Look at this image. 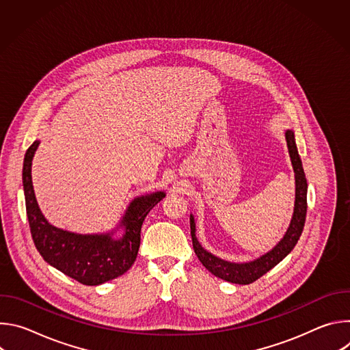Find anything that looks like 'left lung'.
<instances>
[{"mask_svg":"<svg viewBox=\"0 0 350 350\" xmlns=\"http://www.w3.org/2000/svg\"><path fill=\"white\" fill-rule=\"evenodd\" d=\"M286 138V145H288V151L291 157V162L293 166L295 172V180H296V196H295V211H293V217L291 220L289 228L284 238L278 242V245L266 254L265 256L249 262V263H230L224 262L212 254L206 252L205 249L201 246V243L198 242L195 237V223L193 217L189 216V226H191V237H192V246L195 255L198 259L201 260V263L216 277L226 280L228 282L234 284H252L258 278H260L263 274H266L269 270H271L274 266H277L291 251L293 246L296 245L299 237H301L304 227H305V220H306V211H308V181L305 177V172L302 167L301 158H299L297 149L295 145V137L291 130H286L285 133Z\"/></svg>","mask_w":350,"mask_h":350,"instance_id":"obj_1","label":"left lung"}]
</instances>
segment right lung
Wrapping results in <instances>:
<instances>
[{
    "label": "right lung",
    "mask_w": 350,
    "mask_h": 350,
    "mask_svg": "<svg viewBox=\"0 0 350 350\" xmlns=\"http://www.w3.org/2000/svg\"><path fill=\"white\" fill-rule=\"evenodd\" d=\"M38 144L34 141L26 151L22 173L26 213L37 251L46 263L84 285H99L124 274L137 258L144 219L166 196L165 192L134 199L123 217L124 235L119 239L109 234L79 235L59 230L45 220L33 191L31 161Z\"/></svg>",
    "instance_id": "add662e5"
}]
</instances>
